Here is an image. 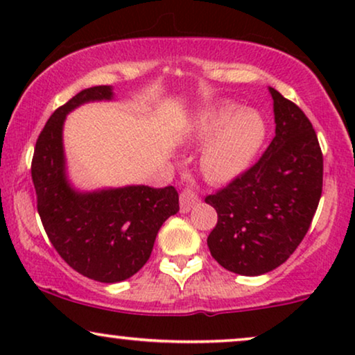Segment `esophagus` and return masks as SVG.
<instances>
[{
	"label": "esophagus",
	"instance_id": "34e87169",
	"mask_svg": "<svg viewBox=\"0 0 355 355\" xmlns=\"http://www.w3.org/2000/svg\"><path fill=\"white\" fill-rule=\"evenodd\" d=\"M197 202H198V196L192 191V189H189V187L182 189V192H181V211L182 213H187L193 205H196Z\"/></svg>",
	"mask_w": 355,
	"mask_h": 355
}]
</instances>
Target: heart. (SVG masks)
<instances>
[{
    "label": "heart",
    "instance_id": "obj_1",
    "mask_svg": "<svg viewBox=\"0 0 355 355\" xmlns=\"http://www.w3.org/2000/svg\"><path fill=\"white\" fill-rule=\"evenodd\" d=\"M207 142L200 168L213 182H227L241 176L259 153L265 140V123L254 110H239L231 103L207 106L189 123L184 140Z\"/></svg>",
    "mask_w": 355,
    "mask_h": 355
}]
</instances>
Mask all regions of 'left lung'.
I'll use <instances>...</instances> for the list:
<instances>
[{
	"label": "left lung",
	"mask_w": 355,
	"mask_h": 355,
	"mask_svg": "<svg viewBox=\"0 0 355 355\" xmlns=\"http://www.w3.org/2000/svg\"><path fill=\"white\" fill-rule=\"evenodd\" d=\"M275 137L254 166L205 202L218 213L208 236L223 268L259 276L283 265L312 225L323 187V155L304 111L271 89Z\"/></svg>",
	"instance_id": "8db88e82"
}]
</instances>
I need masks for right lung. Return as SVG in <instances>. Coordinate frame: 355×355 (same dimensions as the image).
<instances>
[{
    "instance_id": "add662e5",
    "label": "right lung",
    "mask_w": 355,
    "mask_h": 355,
    "mask_svg": "<svg viewBox=\"0 0 355 355\" xmlns=\"http://www.w3.org/2000/svg\"><path fill=\"white\" fill-rule=\"evenodd\" d=\"M110 85L90 87L60 106L38 135L32 158L37 210L61 259L100 283H119L137 273L152 254L159 227L179 211L173 186H128L79 192L66 176L62 124L87 101L111 100Z\"/></svg>"
}]
</instances>
